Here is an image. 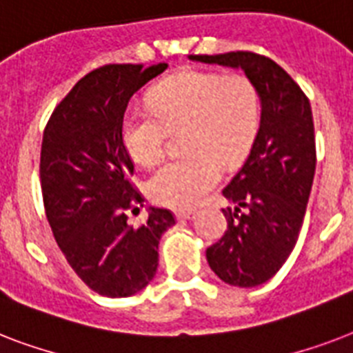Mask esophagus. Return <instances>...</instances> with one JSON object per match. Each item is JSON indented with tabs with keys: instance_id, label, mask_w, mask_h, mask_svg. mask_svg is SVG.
Here are the masks:
<instances>
[{
	"instance_id": "esophagus-1",
	"label": "esophagus",
	"mask_w": 353,
	"mask_h": 353,
	"mask_svg": "<svg viewBox=\"0 0 353 353\" xmlns=\"http://www.w3.org/2000/svg\"><path fill=\"white\" fill-rule=\"evenodd\" d=\"M192 216H194L192 210H179V212H176V218H177V220H179V221L190 220Z\"/></svg>"
}]
</instances>
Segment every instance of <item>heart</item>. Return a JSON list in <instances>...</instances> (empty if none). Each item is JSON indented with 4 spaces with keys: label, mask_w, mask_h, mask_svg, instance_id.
Returning a JSON list of instances; mask_svg holds the SVG:
<instances>
[{
    "label": "heart",
    "mask_w": 353,
    "mask_h": 353,
    "mask_svg": "<svg viewBox=\"0 0 353 353\" xmlns=\"http://www.w3.org/2000/svg\"><path fill=\"white\" fill-rule=\"evenodd\" d=\"M260 95L245 74L185 71L150 91V108L124 115L121 139L135 163L152 166L165 154L168 130H183L187 155L157 168L146 183L155 203L190 209L221 179V165L247 155L260 126Z\"/></svg>",
    "instance_id": "heart-1"
}]
</instances>
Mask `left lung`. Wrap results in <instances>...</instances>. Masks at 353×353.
<instances>
[{
	"label": "left lung",
	"mask_w": 353,
	"mask_h": 353,
	"mask_svg": "<svg viewBox=\"0 0 353 353\" xmlns=\"http://www.w3.org/2000/svg\"><path fill=\"white\" fill-rule=\"evenodd\" d=\"M192 60L241 68L262 101L260 128L243 165L221 194L227 231L207 249L227 284L254 288L279 273L301 232L315 176L312 106L301 85L271 58L251 51L194 54Z\"/></svg>",
	"instance_id": "left-lung-1"
}]
</instances>
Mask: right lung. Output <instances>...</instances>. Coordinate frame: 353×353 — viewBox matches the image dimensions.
Wrapping results in <instances>:
<instances>
[{
	"label": "right lung",
	"mask_w": 353,
	"mask_h": 353,
	"mask_svg": "<svg viewBox=\"0 0 353 353\" xmlns=\"http://www.w3.org/2000/svg\"><path fill=\"white\" fill-rule=\"evenodd\" d=\"M168 68L108 63L73 85L43 130L40 181L43 207L60 251L90 290L130 296L152 282L170 210L150 209L139 227L128 214L143 207L133 161L121 139L128 102Z\"/></svg>",
	"instance_id": "obj_1"
}]
</instances>
